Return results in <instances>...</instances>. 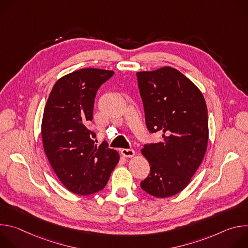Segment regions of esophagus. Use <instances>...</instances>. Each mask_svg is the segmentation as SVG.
Wrapping results in <instances>:
<instances>
[{
    "label": "esophagus",
    "instance_id": "esophagus-1",
    "mask_svg": "<svg viewBox=\"0 0 248 248\" xmlns=\"http://www.w3.org/2000/svg\"><path fill=\"white\" fill-rule=\"evenodd\" d=\"M122 155L125 158H131L135 155V151L133 149H122Z\"/></svg>",
    "mask_w": 248,
    "mask_h": 248
}]
</instances>
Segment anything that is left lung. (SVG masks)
I'll return each instance as SVG.
<instances>
[{
	"instance_id": "obj_1",
	"label": "left lung",
	"mask_w": 248,
	"mask_h": 248,
	"mask_svg": "<svg viewBox=\"0 0 248 248\" xmlns=\"http://www.w3.org/2000/svg\"><path fill=\"white\" fill-rule=\"evenodd\" d=\"M136 76L146 125L163 137L141 149L151 167L140 186L152 196L170 197L188 186L204 159L209 137L206 102L200 89L171 66Z\"/></svg>"
}]
</instances>
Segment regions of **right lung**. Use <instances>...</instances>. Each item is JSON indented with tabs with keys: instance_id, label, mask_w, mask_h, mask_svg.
I'll list each match as a JSON object with an SVG mask.
<instances>
[{
	"instance_id": "obj_1",
	"label": "right lung",
	"mask_w": 248,
	"mask_h": 248,
	"mask_svg": "<svg viewBox=\"0 0 248 248\" xmlns=\"http://www.w3.org/2000/svg\"><path fill=\"white\" fill-rule=\"evenodd\" d=\"M115 73L82 68L62 77L47 100L41 124L45 154L58 179L70 192L89 195L103 189L120 160L87 129L99 87Z\"/></svg>"
}]
</instances>
